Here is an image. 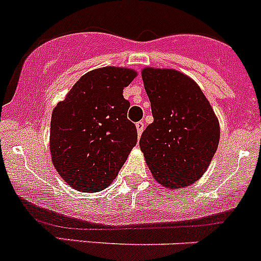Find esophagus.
<instances>
[{
	"mask_svg": "<svg viewBox=\"0 0 261 261\" xmlns=\"http://www.w3.org/2000/svg\"><path fill=\"white\" fill-rule=\"evenodd\" d=\"M136 129H137L138 136H141L143 132V129H145V123H143V121H138V123L136 124Z\"/></svg>",
	"mask_w": 261,
	"mask_h": 261,
	"instance_id": "obj_1",
	"label": "esophagus"
}]
</instances>
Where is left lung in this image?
Here are the masks:
<instances>
[{
	"label": "left lung",
	"mask_w": 261,
	"mask_h": 261,
	"mask_svg": "<svg viewBox=\"0 0 261 261\" xmlns=\"http://www.w3.org/2000/svg\"><path fill=\"white\" fill-rule=\"evenodd\" d=\"M154 121L143 130L141 151L156 182L182 189L202 177L220 141V124L197 83L173 68L141 71Z\"/></svg>",
	"instance_id": "8db88e82"
}]
</instances>
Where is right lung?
Wrapping results in <instances>:
<instances>
[{"mask_svg": "<svg viewBox=\"0 0 261 261\" xmlns=\"http://www.w3.org/2000/svg\"><path fill=\"white\" fill-rule=\"evenodd\" d=\"M137 72L101 67L81 76L51 114L50 154L58 174L77 191L97 193L116 178L137 143L123 90Z\"/></svg>", "mask_w": 261, "mask_h": 261, "instance_id": "1", "label": "right lung"}]
</instances>
